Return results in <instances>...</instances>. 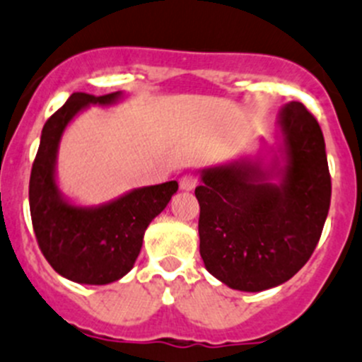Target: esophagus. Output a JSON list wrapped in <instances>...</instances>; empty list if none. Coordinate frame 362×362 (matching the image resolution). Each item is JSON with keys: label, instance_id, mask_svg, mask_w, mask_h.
Returning <instances> with one entry per match:
<instances>
[{"label": "esophagus", "instance_id": "1", "mask_svg": "<svg viewBox=\"0 0 362 362\" xmlns=\"http://www.w3.org/2000/svg\"><path fill=\"white\" fill-rule=\"evenodd\" d=\"M198 185V178L194 175H184L180 178V189L182 191H194V187Z\"/></svg>", "mask_w": 362, "mask_h": 362}]
</instances>
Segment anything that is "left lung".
I'll list each match as a JSON object with an SVG mask.
<instances>
[{"label": "left lung", "instance_id": "left-lung-1", "mask_svg": "<svg viewBox=\"0 0 362 362\" xmlns=\"http://www.w3.org/2000/svg\"><path fill=\"white\" fill-rule=\"evenodd\" d=\"M278 124L276 148L205 168L194 191L203 263L240 292H262L293 278L313 255L331 205L318 122L300 103H288ZM267 153H273L269 161Z\"/></svg>", "mask_w": 362, "mask_h": 362}]
</instances>
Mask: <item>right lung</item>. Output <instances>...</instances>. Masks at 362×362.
Returning a JSON list of instances; mask_svg holds the SVG:
<instances>
[{
    "label": "right lung",
    "mask_w": 362,
    "mask_h": 362,
    "mask_svg": "<svg viewBox=\"0 0 362 362\" xmlns=\"http://www.w3.org/2000/svg\"><path fill=\"white\" fill-rule=\"evenodd\" d=\"M125 93H72L45 122L30 177V212L38 247L52 269L79 285H107L134 267L143 237L177 192L175 180L138 187L95 206L76 205L59 191L56 159L66 125L86 107L113 106Z\"/></svg>",
    "instance_id": "obj_1"
}]
</instances>
